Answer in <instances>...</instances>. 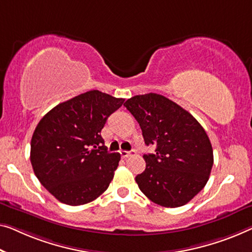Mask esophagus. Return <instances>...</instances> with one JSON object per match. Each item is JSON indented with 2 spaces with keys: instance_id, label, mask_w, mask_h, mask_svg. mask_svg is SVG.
I'll use <instances>...</instances> for the list:
<instances>
[{
  "instance_id": "esophagus-1",
  "label": "esophagus",
  "mask_w": 252,
  "mask_h": 252,
  "mask_svg": "<svg viewBox=\"0 0 252 252\" xmlns=\"http://www.w3.org/2000/svg\"><path fill=\"white\" fill-rule=\"evenodd\" d=\"M120 154H121L123 158H126V157H129L131 155H134V154H136V150H120Z\"/></svg>"
}]
</instances>
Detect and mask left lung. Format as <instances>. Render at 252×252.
<instances>
[{
  "label": "left lung",
  "instance_id": "left-lung-1",
  "mask_svg": "<svg viewBox=\"0 0 252 252\" xmlns=\"http://www.w3.org/2000/svg\"><path fill=\"white\" fill-rule=\"evenodd\" d=\"M125 106L137 120L147 146L146 168L136 176L146 197L164 207H180L204 189L214 156L210 140L196 119L158 94L131 97Z\"/></svg>",
  "mask_w": 252,
  "mask_h": 252
}]
</instances>
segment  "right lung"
<instances>
[{
	"label": "right lung",
	"instance_id": "add662e5",
	"mask_svg": "<svg viewBox=\"0 0 252 252\" xmlns=\"http://www.w3.org/2000/svg\"><path fill=\"white\" fill-rule=\"evenodd\" d=\"M123 102L90 90L56 105L37 125L30 162L42 186L59 201L88 204L110 186L121 155L107 152L100 131Z\"/></svg>",
	"mask_w": 252,
	"mask_h": 252
}]
</instances>
